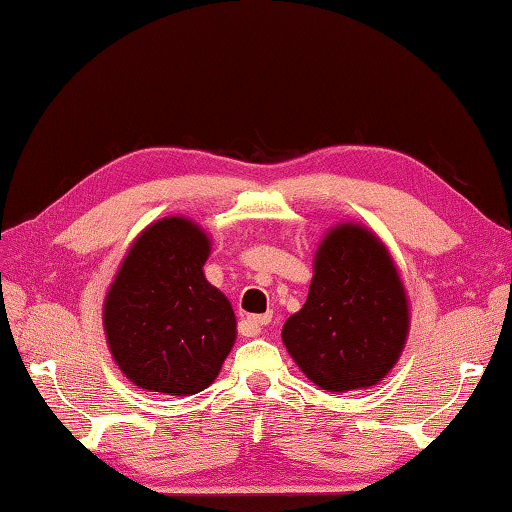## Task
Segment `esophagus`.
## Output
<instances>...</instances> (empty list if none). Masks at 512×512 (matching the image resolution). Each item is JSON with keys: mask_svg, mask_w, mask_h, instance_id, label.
Masks as SVG:
<instances>
[{"mask_svg": "<svg viewBox=\"0 0 512 512\" xmlns=\"http://www.w3.org/2000/svg\"><path fill=\"white\" fill-rule=\"evenodd\" d=\"M270 319H273V314L266 312V314H253V317H248L246 321H248L250 328H253V332L257 334V332L264 330V325H268Z\"/></svg>", "mask_w": 512, "mask_h": 512, "instance_id": "34e87169", "label": "esophagus"}]
</instances>
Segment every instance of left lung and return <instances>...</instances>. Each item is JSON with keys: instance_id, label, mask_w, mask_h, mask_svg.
<instances>
[{"instance_id": "8db88e82", "label": "left lung", "mask_w": 512, "mask_h": 512, "mask_svg": "<svg viewBox=\"0 0 512 512\" xmlns=\"http://www.w3.org/2000/svg\"><path fill=\"white\" fill-rule=\"evenodd\" d=\"M407 330L405 288L387 248L365 228L343 224L319 246L306 306L281 339L312 383L350 391L385 378Z\"/></svg>"}]
</instances>
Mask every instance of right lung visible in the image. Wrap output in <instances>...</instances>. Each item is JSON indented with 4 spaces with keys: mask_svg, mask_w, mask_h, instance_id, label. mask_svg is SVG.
<instances>
[{
    "mask_svg": "<svg viewBox=\"0 0 512 512\" xmlns=\"http://www.w3.org/2000/svg\"><path fill=\"white\" fill-rule=\"evenodd\" d=\"M209 237L184 217L145 228L105 299L114 361L134 385L171 396L209 387L235 343V314L202 266Z\"/></svg>",
    "mask_w": 512,
    "mask_h": 512,
    "instance_id": "right-lung-1",
    "label": "right lung"
}]
</instances>
